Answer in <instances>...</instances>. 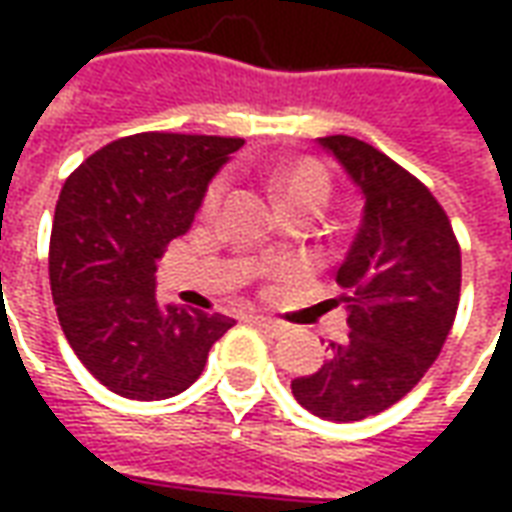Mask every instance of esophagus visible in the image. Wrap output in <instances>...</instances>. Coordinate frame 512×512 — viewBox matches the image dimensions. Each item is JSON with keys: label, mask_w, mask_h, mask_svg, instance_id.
<instances>
[{"label": "esophagus", "mask_w": 512, "mask_h": 512, "mask_svg": "<svg viewBox=\"0 0 512 512\" xmlns=\"http://www.w3.org/2000/svg\"><path fill=\"white\" fill-rule=\"evenodd\" d=\"M249 323H255L260 332L271 334V337H279V334L288 329L285 323L274 321V318H266V315H252V318H249Z\"/></svg>", "instance_id": "esophagus-1"}]
</instances>
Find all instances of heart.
I'll list each match as a JSON object with an SVG mask.
<instances>
[{
	"label": "heart",
	"mask_w": 512,
	"mask_h": 512,
	"mask_svg": "<svg viewBox=\"0 0 512 512\" xmlns=\"http://www.w3.org/2000/svg\"><path fill=\"white\" fill-rule=\"evenodd\" d=\"M224 178H216L205 191L202 197V211H216L219 202L224 197ZM271 191L274 197L282 202V208H296V205H312V208H321L323 202L329 200V191H332V183H329V175L326 169L318 164V161H299L293 167L277 169L271 175Z\"/></svg>",
	"instance_id": "heart-1"
}]
</instances>
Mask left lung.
I'll return each instance as SVG.
<instances>
[{
	"label": "left lung",
	"instance_id": "8db88e82",
	"mask_svg": "<svg viewBox=\"0 0 512 512\" xmlns=\"http://www.w3.org/2000/svg\"><path fill=\"white\" fill-rule=\"evenodd\" d=\"M318 142L365 202L337 268L351 334L290 389L315 417L356 422L395 406L436 362L461 299V246L439 200L392 158L354 136Z\"/></svg>",
	"mask_w": 512,
	"mask_h": 512
}]
</instances>
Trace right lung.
Returning <instances> with one entry per match:
<instances>
[{
    "mask_svg": "<svg viewBox=\"0 0 512 512\" xmlns=\"http://www.w3.org/2000/svg\"><path fill=\"white\" fill-rule=\"evenodd\" d=\"M235 136L136 134L65 180L49 244L51 296L73 354L115 395L164 400L200 378L233 318L156 299V260L191 227Z\"/></svg>",
    "mask_w": 512,
    "mask_h": 512,
    "instance_id": "right-lung-1",
    "label": "right lung"
}]
</instances>
